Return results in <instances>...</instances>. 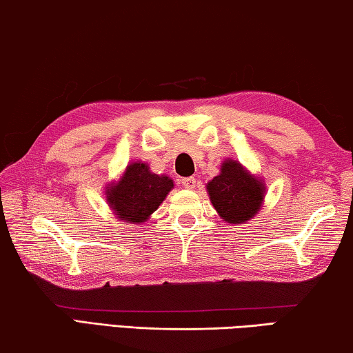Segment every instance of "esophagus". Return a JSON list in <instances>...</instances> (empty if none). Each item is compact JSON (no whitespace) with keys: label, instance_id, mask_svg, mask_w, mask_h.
I'll return each mask as SVG.
<instances>
[{"label":"esophagus","instance_id":"esophagus-1","mask_svg":"<svg viewBox=\"0 0 353 353\" xmlns=\"http://www.w3.org/2000/svg\"><path fill=\"white\" fill-rule=\"evenodd\" d=\"M182 185L187 190H193L196 187V179L194 177H185V179H182Z\"/></svg>","mask_w":353,"mask_h":353}]
</instances>
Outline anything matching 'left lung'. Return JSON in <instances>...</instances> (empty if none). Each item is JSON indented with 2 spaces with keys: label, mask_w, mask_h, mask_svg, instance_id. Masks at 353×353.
I'll use <instances>...</instances> for the list:
<instances>
[{
  "label": "left lung",
  "mask_w": 353,
  "mask_h": 353,
  "mask_svg": "<svg viewBox=\"0 0 353 353\" xmlns=\"http://www.w3.org/2000/svg\"><path fill=\"white\" fill-rule=\"evenodd\" d=\"M207 193L225 223L243 224L260 212L265 183L250 174L238 160L225 159L219 174L207 183Z\"/></svg>",
  "instance_id": "obj_1"
}]
</instances>
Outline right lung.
<instances>
[{"mask_svg": "<svg viewBox=\"0 0 353 353\" xmlns=\"http://www.w3.org/2000/svg\"><path fill=\"white\" fill-rule=\"evenodd\" d=\"M174 187L168 176L154 174L146 163L134 162L117 183L107 185L105 198L118 219L145 223Z\"/></svg>", "mask_w": 353, "mask_h": 353, "instance_id": "1", "label": "right lung"}]
</instances>
